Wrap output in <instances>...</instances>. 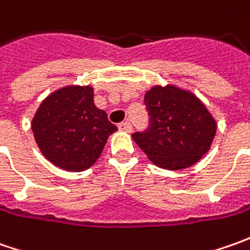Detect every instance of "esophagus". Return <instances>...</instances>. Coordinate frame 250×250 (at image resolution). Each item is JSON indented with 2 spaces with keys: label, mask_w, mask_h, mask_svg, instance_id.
I'll use <instances>...</instances> for the list:
<instances>
[{
  "label": "esophagus",
  "mask_w": 250,
  "mask_h": 250,
  "mask_svg": "<svg viewBox=\"0 0 250 250\" xmlns=\"http://www.w3.org/2000/svg\"><path fill=\"white\" fill-rule=\"evenodd\" d=\"M118 128H120V130H124V132H132V124L129 121H125V122H121Z\"/></svg>",
  "instance_id": "34e87169"
}]
</instances>
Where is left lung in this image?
Instances as JSON below:
<instances>
[{"label":"left lung","instance_id":"obj_1","mask_svg":"<svg viewBox=\"0 0 250 250\" xmlns=\"http://www.w3.org/2000/svg\"><path fill=\"white\" fill-rule=\"evenodd\" d=\"M149 125L132 135L156 166L166 169L190 167L205 156L216 135V121L192 93L168 84L145 96Z\"/></svg>","mask_w":250,"mask_h":250}]
</instances>
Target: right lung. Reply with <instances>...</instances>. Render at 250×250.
Returning <instances> with one entry per match:
<instances>
[{"instance_id": "right-lung-1", "label": "right lung", "mask_w": 250, "mask_h": 250, "mask_svg": "<svg viewBox=\"0 0 250 250\" xmlns=\"http://www.w3.org/2000/svg\"><path fill=\"white\" fill-rule=\"evenodd\" d=\"M34 139L54 166L83 171L99 159L107 138L117 130L93 101V87L69 86L42 103L32 122Z\"/></svg>"}]
</instances>
